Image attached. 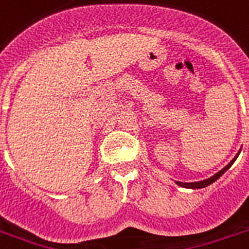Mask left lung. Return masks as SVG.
Masks as SVG:
<instances>
[{
	"label": "left lung",
	"mask_w": 249,
	"mask_h": 249,
	"mask_svg": "<svg viewBox=\"0 0 249 249\" xmlns=\"http://www.w3.org/2000/svg\"><path fill=\"white\" fill-rule=\"evenodd\" d=\"M238 155H236V157H235V158L232 159V160H231V162L229 163V164H227V166H226L225 168H223V170H221V171H219V172H217L215 175L212 176V178H209V179L202 180V181H195V183H181V181H176V184H178V185H180V187L192 188V189H200V188L208 187V185H210V184H212V183H214L215 180L219 179V178H221V176L223 175V174H225L226 171L229 170V168H230V167L232 166V163L235 162V159L238 158Z\"/></svg>",
	"instance_id": "left-lung-1"
}]
</instances>
